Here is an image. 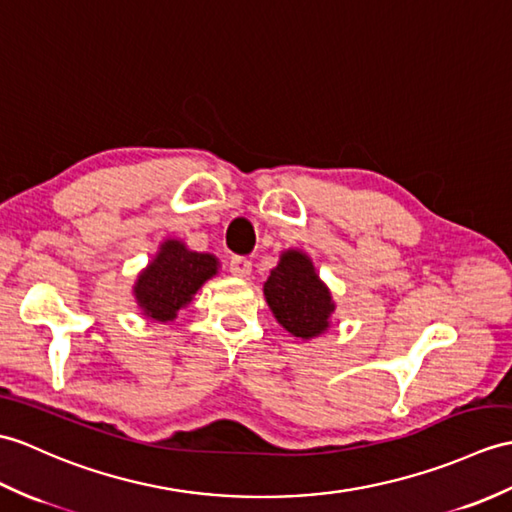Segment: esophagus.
Returning a JSON list of instances; mask_svg holds the SVG:
<instances>
[{
    "label": "esophagus",
    "instance_id": "34e87169",
    "mask_svg": "<svg viewBox=\"0 0 512 512\" xmlns=\"http://www.w3.org/2000/svg\"><path fill=\"white\" fill-rule=\"evenodd\" d=\"M229 270L233 272L235 277H248V275H251V270H253V264H251V259H246L242 255H235L229 261Z\"/></svg>",
    "mask_w": 512,
    "mask_h": 512
}]
</instances>
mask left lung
<instances>
[{
  "label": "left lung",
  "instance_id": "obj_1",
  "mask_svg": "<svg viewBox=\"0 0 512 512\" xmlns=\"http://www.w3.org/2000/svg\"><path fill=\"white\" fill-rule=\"evenodd\" d=\"M264 292L272 314L292 336L314 338L329 327L334 303L307 255L299 251L283 253L279 266L270 272Z\"/></svg>",
  "mask_w": 512,
  "mask_h": 512
}]
</instances>
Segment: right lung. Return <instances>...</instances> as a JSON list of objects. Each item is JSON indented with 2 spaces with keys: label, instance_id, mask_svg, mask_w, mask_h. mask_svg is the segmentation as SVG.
I'll return each mask as SVG.
<instances>
[{
  "label": "right lung",
  "instance_id": "1",
  "mask_svg": "<svg viewBox=\"0 0 512 512\" xmlns=\"http://www.w3.org/2000/svg\"><path fill=\"white\" fill-rule=\"evenodd\" d=\"M216 270L218 261L213 255L187 251L181 242L168 240L157 259L139 277L135 296L146 316L165 323L192 301L200 285L216 275Z\"/></svg>",
  "mask_w": 512,
  "mask_h": 512
}]
</instances>
